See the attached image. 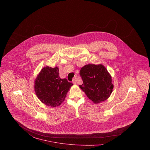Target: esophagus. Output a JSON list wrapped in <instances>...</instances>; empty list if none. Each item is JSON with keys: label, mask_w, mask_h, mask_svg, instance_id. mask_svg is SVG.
I'll return each instance as SVG.
<instances>
[{"label": "esophagus", "mask_w": 150, "mask_h": 150, "mask_svg": "<svg viewBox=\"0 0 150 150\" xmlns=\"http://www.w3.org/2000/svg\"><path fill=\"white\" fill-rule=\"evenodd\" d=\"M76 83H77V79L75 77V78H74L73 80V83L75 84H76Z\"/></svg>", "instance_id": "obj_1"}]
</instances>
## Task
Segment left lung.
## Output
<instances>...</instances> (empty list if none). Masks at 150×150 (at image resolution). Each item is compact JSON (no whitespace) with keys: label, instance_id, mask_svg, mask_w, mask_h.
I'll list each match as a JSON object with an SVG mask.
<instances>
[{"label":"left lung","instance_id":"left-lung-1","mask_svg":"<svg viewBox=\"0 0 150 150\" xmlns=\"http://www.w3.org/2000/svg\"><path fill=\"white\" fill-rule=\"evenodd\" d=\"M83 84L80 88L87 97L95 103H99L108 99L114 86L111 75L102 64H86L80 72Z\"/></svg>","mask_w":150,"mask_h":150}]
</instances>
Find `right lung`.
I'll return each instance as SVG.
<instances>
[{
  "label": "right lung",
  "mask_w": 150,
  "mask_h": 150,
  "mask_svg": "<svg viewBox=\"0 0 150 150\" xmlns=\"http://www.w3.org/2000/svg\"><path fill=\"white\" fill-rule=\"evenodd\" d=\"M73 85L59 77L58 67L46 66L42 69L35 81V90L38 98L44 105L55 107L64 101L70 87Z\"/></svg>",
  "instance_id": "add662e5"
}]
</instances>
